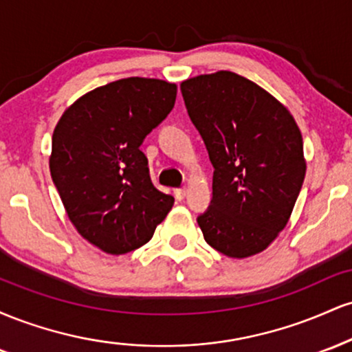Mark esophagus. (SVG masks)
<instances>
[{
  "label": "esophagus",
  "mask_w": 352,
  "mask_h": 352,
  "mask_svg": "<svg viewBox=\"0 0 352 352\" xmlns=\"http://www.w3.org/2000/svg\"><path fill=\"white\" fill-rule=\"evenodd\" d=\"M173 195H175L177 200H184L185 195H187V190H185V188H175V190H173Z\"/></svg>",
  "instance_id": "obj_1"
}]
</instances>
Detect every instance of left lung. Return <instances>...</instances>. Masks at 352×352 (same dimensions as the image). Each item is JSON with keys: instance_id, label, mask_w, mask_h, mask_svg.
I'll return each instance as SVG.
<instances>
[{"instance_id": "left-lung-1", "label": "left lung", "mask_w": 352, "mask_h": 352, "mask_svg": "<svg viewBox=\"0 0 352 352\" xmlns=\"http://www.w3.org/2000/svg\"><path fill=\"white\" fill-rule=\"evenodd\" d=\"M213 165L210 207L197 218L205 241L230 258L268 246L288 223L305 180L302 137L272 94L230 71L180 84Z\"/></svg>"}]
</instances>
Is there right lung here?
<instances>
[{
    "label": "right lung",
    "instance_id": "right-lung-1",
    "mask_svg": "<svg viewBox=\"0 0 352 352\" xmlns=\"http://www.w3.org/2000/svg\"><path fill=\"white\" fill-rule=\"evenodd\" d=\"M175 98L167 80L119 79L79 98L56 125L52 182L76 230L102 252L145 245L170 212L173 197L153 187L140 145Z\"/></svg>",
    "mask_w": 352,
    "mask_h": 352
}]
</instances>
